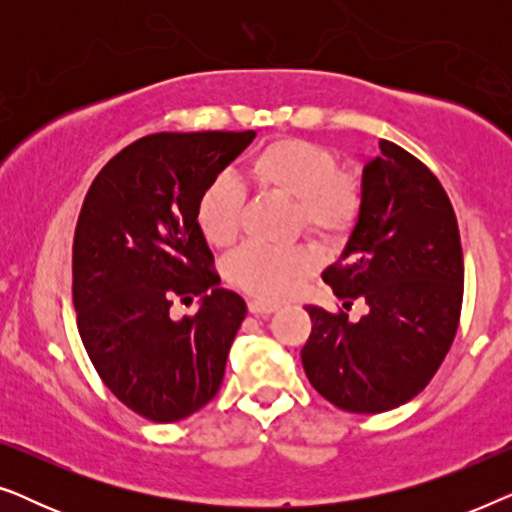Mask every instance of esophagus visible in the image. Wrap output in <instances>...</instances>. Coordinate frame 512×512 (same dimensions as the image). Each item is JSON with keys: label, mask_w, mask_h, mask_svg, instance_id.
<instances>
[{"label": "esophagus", "mask_w": 512, "mask_h": 512, "mask_svg": "<svg viewBox=\"0 0 512 512\" xmlns=\"http://www.w3.org/2000/svg\"><path fill=\"white\" fill-rule=\"evenodd\" d=\"M275 310H277V305L263 303V300H251V303H249V312L251 314H272Z\"/></svg>", "instance_id": "1"}]
</instances>
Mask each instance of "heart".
<instances>
[{
	"label": "heart",
	"instance_id": "b5f03b06",
	"mask_svg": "<svg viewBox=\"0 0 512 512\" xmlns=\"http://www.w3.org/2000/svg\"><path fill=\"white\" fill-rule=\"evenodd\" d=\"M251 177L270 191L298 202L300 219L312 233L333 237L352 226L361 207V179L340 172L326 146L307 139H277L261 149L249 165ZM198 226L216 247L230 244L240 230L242 191L233 177L212 179L198 200ZM314 268V254L303 247L272 249L247 244L228 261V275L242 289L265 300H279Z\"/></svg>",
	"mask_w": 512,
	"mask_h": 512
}]
</instances>
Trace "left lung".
Here are the masks:
<instances>
[{"label": "left lung", "mask_w": 512, "mask_h": 512, "mask_svg": "<svg viewBox=\"0 0 512 512\" xmlns=\"http://www.w3.org/2000/svg\"><path fill=\"white\" fill-rule=\"evenodd\" d=\"M349 321L305 305L312 319L300 359L307 380L335 408L359 415L415 398L450 352L464 300V256L452 202L429 167L380 142L363 160L361 207L338 261L321 272Z\"/></svg>", "instance_id": "left-lung-1"}]
</instances>
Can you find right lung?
I'll list each match as a JSON object with an SVG mask.
<instances>
[{
  "mask_svg": "<svg viewBox=\"0 0 512 512\" xmlns=\"http://www.w3.org/2000/svg\"><path fill=\"white\" fill-rule=\"evenodd\" d=\"M256 137L158 132L109 160L74 233V307L83 347L118 401L170 424L219 391L247 303L221 289L198 200ZM201 298L193 318L169 307Z\"/></svg>",
  "mask_w": 512,
  "mask_h": 512,
  "instance_id": "right-lung-1",
  "label": "right lung"
}]
</instances>
